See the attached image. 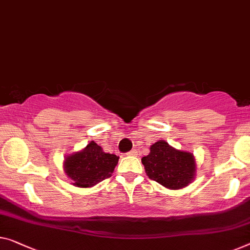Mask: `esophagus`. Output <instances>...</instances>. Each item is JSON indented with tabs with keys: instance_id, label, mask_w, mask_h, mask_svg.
<instances>
[{
	"instance_id": "esophagus-1",
	"label": "esophagus",
	"mask_w": 250,
	"mask_h": 250,
	"mask_svg": "<svg viewBox=\"0 0 250 250\" xmlns=\"http://www.w3.org/2000/svg\"><path fill=\"white\" fill-rule=\"evenodd\" d=\"M126 156H136L137 155V150L136 149H132V150H130V151H128L125 154Z\"/></svg>"
}]
</instances>
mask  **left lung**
Here are the masks:
<instances>
[{
	"label": "left lung",
	"instance_id": "obj_1",
	"mask_svg": "<svg viewBox=\"0 0 250 250\" xmlns=\"http://www.w3.org/2000/svg\"><path fill=\"white\" fill-rule=\"evenodd\" d=\"M148 177L167 188H185L195 176V159L191 152L177 150L166 141L150 146L149 155L141 158Z\"/></svg>",
	"mask_w": 250,
	"mask_h": 250
}]
</instances>
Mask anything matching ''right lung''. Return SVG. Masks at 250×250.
<instances>
[{
    "label": "right lung",
    "mask_w": 250,
    "mask_h": 250,
    "mask_svg": "<svg viewBox=\"0 0 250 250\" xmlns=\"http://www.w3.org/2000/svg\"><path fill=\"white\" fill-rule=\"evenodd\" d=\"M118 161V156L106 154L98 144L91 141L83 150L67 156L64 169L73 185L91 188L110 177Z\"/></svg>",
    "instance_id": "right-lung-1"
}]
</instances>
